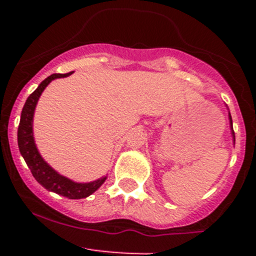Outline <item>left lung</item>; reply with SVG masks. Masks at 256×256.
<instances>
[{
    "instance_id": "obj_1",
    "label": "left lung",
    "mask_w": 256,
    "mask_h": 256,
    "mask_svg": "<svg viewBox=\"0 0 256 256\" xmlns=\"http://www.w3.org/2000/svg\"><path fill=\"white\" fill-rule=\"evenodd\" d=\"M228 118H230V133H232V138H234V126H232V116L228 112Z\"/></svg>"
}]
</instances>
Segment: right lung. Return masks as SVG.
I'll list each match as a JSON object with an SVG mask.
<instances>
[{
    "instance_id": "obj_1",
    "label": "right lung",
    "mask_w": 256,
    "mask_h": 256,
    "mask_svg": "<svg viewBox=\"0 0 256 256\" xmlns=\"http://www.w3.org/2000/svg\"><path fill=\"white\" fill-rule=\"evenodd\" d=\"M70 74L72 73L52 74L47 76L44 82L38 86L37 90L26 98V105L22 108V116H20L19 128H18V144H19L20 154L30 169L33 177L40 184L58 195L76 200V198H84L92 195L96 190L102 186V183L108 177H102L94 182L78 183L61 176L52 166H50L47 162H44L36 146L34 137H33V116H34L36 106H37L40 94L54 79L65 78Z\"/></svg>"
}]
</instances>
